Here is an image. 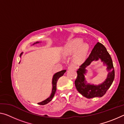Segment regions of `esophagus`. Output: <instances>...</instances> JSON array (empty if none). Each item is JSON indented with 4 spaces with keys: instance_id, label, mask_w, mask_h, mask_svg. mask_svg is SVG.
<instances>
[{
    "instance_id": "34e87169",
    "label": "esophagus",
    "mask_w": 124,
    "mask_h": 124,
    "mask_svg": "<svg viewBox=\"0 0 124 124\" xmlns=\"http://www.w3.org/2000/svg\"><path fill=\"white\" fill-rule=\"evenodd\" d=\"M76 68H77V67H76V66H75V65H74V64H71V65H70V66L68 67V70H76Z\"/></svg>"
}]
</instances>
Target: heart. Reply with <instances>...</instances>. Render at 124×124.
I'll return each mask as SVG.
<instances>
[{"label": "heart", "mask_w": 124, "mask_h": 124, "mask_svg": "<svg viewBox=\"0 0 124 124\" xmlns=\"http://www.w3.org/2000/svg\"><path fill=\"white\" fill-rule=\"evenodd\" d=\"M81 39H73L64 46L62 50V54L64 56L73 55V61L77 63H82L86 57L89 45L87 44L82 43Z\"/></svg>", "instance_id": "obj_1"}]
</instances>
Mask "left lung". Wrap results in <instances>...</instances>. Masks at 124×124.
Returning <instances> with one entry per match:
<instances>
[{
    "mask_svg": "<svg viewBox=\"0 0 124 124\" xmlns=\"http://www.w3.org/2000/svg\"><path fill=\"white\" fill-rule=\"evenodd\" d=\"M99 59L107 66L108 72L107 78L103 82L98 85L88 83L85 77L87 72L85 68L93 61H97ZM77 72L78 76L75 81V87L80 93L87 98L102 97L112 84L115 77L112 58L104 46L99 42L95 45L89 57L80 66Z\"/></svg>",
    "mask_w": 124,
    "mask_h": 124,
    "instance_id": "left-lung-1",
    "label": "left lung"
}]
</instances>
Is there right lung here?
Masks as SVG:
<instances>
[{
    "label": "right lung",
    "mask_w": 124,
    "mask_h": 124,
    "mask_svg": "<svg viewBox=\"0 0 124 124\" xmlns=\"http://www.w3.org/2000/svg\"><path fill=\"white\" fill-rule=\"evenodd\" d=\"M40 43H41V42L37 41L33 44V45H34V44H36ZM21 54H20V57H21ZM66 72V70H63L60 71V72H58L57 73H55V74L53 75V77H52V91H51V95H50L49 97L47 98L46 100L43 101L41 102L38 103L39 104L45 105L46 104H47L48 103H49L50 101H51L52 98H53V97H54V94H55V92L56 91V85H57V80L61 77H62L63 75V74H64Z\"/></svg>",
    "instance_id": "add662e5"
}]
</instances>
